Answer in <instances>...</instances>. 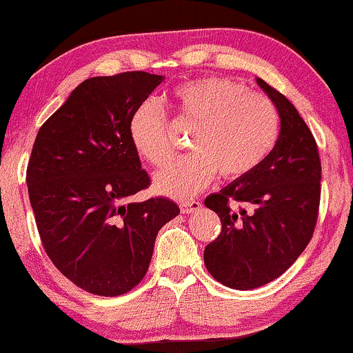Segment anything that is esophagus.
I'll use <instances>...</instances> for the list:
<instances>
[{
    "mask_svg": "<svg viewBox=\"0 0 353 353\" xmlns=\"http://www.w3.org/2000/svg\"><path fill=\"white\" fill-rule=\"evenodd\" d=\"M201 209L199 201H185V203L180 204V210L183 214H191L196 212V210Z\"/></svg>",
    "mask_w": 353,
    "mask_h": 353,
    "instance_id": "obj_1",
    "label": "esophagus"
}]
</instances>
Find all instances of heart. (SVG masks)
Here are the masks:
<instances>
[{"label":"heart","instance_id":"obj_1","mask_svg":"<svg viewBox=\"0 0 353 353\" xmlns=\"http://www.w3.org/2000/svg\"><path fill=\"white\" fill-rule=\"evenodd\" d=\"M176 118L193 126L190 155L173 159L154 175V190L175 199L204 190L217 172L240 178L268 157L279 136V112L266 95L248 92L240 82L204 77L178 85L172 94ZM130 137L141 157L162 165L172 154L165 115L144 102L130 120Z\"/></svg>","mask_w":353,"mask_h":353}]
</instances>
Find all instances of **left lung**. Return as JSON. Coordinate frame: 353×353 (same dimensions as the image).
<instances>
[{"instance_id": "left-lung-1", "label": "left lung", "mask_w": 353, "mask_h": 353, "mask_svg": "<svg viewBox=\"0 0 353 353\" xmlns=\"http://www.w3.org/2000/svg\"><path fill=\"white\" fill-rule=\"evenodd\" d=\"M256 82L281 118L276 144L253 172L204 201L222 222L221 235L205 246L204 264L217 282L236 290L266 285L295 263L313 236L321 196L313 134L285 95L259 77ZM230 200L254 210L232 211Z\"/></svg>"}]
</instances>
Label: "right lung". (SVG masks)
I'll list each match as a JSON object with an SVG mask.
<instances>
[{"mask_svg": "<svg viewBox=\"0 0 353 353\" xmlns=\"http://www.w3.org/2000/svg\"><path fill=\"white\" fill-rule=\"evenodd\" d=\"M163 79L144 71L90 77L37 132L27 165L37 228L58 271L89 294L136 287L159 230L180 214L167 198L130 201L149 185L130 120Z\"/></svg>", "mask_w": 353, "mask_h": 353, "instance_id": "add662e5", "label": "right lung"}]
</instances>
